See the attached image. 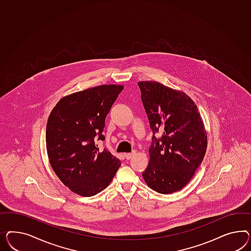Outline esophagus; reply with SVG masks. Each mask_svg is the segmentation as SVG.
Returning a JSON list of instances; mask_svg holds the SVG:
<instances>
[{
    "instance_id": "obj_1",
    "label": "esophagus",
    "mask_w": 251,
    "mask_h": 251,
    "mask_svg": "<svg viewBox=\"0 0 251 251\" xmlns=\"http://www.w3.org/2000/svg\"><path fill=\"white\" fill-rule=\"evenodd\" d=\"M136 154V151H132V152H129V153H126L125 154V157H126V159L127 160H129V159H131L133 156L135 155Z\"/></svg>"
}]
</instances>
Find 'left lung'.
<instances>
[{
    "label": "left lung",
    "mask_w": 251,
    "mask_h": 251,
    "mask_svg": "<svg viewBox=\"0 0 251 251\" xmlns=\"http://www.w3.org/2000/svg\"><path fill=\"white\" fill-rule=\"evenodd\" d=\"M138 85L153 133L143 179L156 192L172 194L188 183L203 162L206 130L197 105L183 91L160 82ZM155 134L162 137L157 139Z\"/></svg>",
    "instance_id": "1"
}]
</instances>
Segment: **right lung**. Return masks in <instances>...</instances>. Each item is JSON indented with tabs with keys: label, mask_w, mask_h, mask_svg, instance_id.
Masks as SVG:
<instances>
[{
	"label": "right lung",
	"mask_w": 251,
	"mask_h": 251,
	"mask_svg": "<svg viewBox=\"0 0 251 251\" xmlns=\"http://www.w3.org/2000/svg\"><path fill=\"white\" fill-rule=\"evenodd\" d=\"M122 85H100L62 98L48 117V160L59 180L73 193L92 197L108 186L121 161L97 141Z\"/></svg>",
	"instance_id": "right-lung-1"
}]
</instances>
